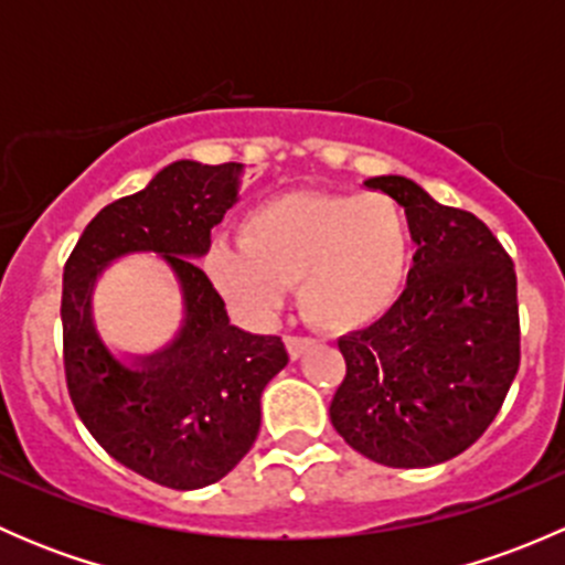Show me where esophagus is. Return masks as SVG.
<instances>
[{"label":"esophagus","mask_w":565,"mask_h":565,"mask_svg":"<svg viewBox=\"0 0 565 565\" xmlns=\"http://www.w3.org/2000/svg\"><path fill=\"white\" fill-rule=\"evenodd\" d=\"M311 347H315V341L311 339H303V335H287V352L292 361H300Z\"/></svg>","instance_id":"esophagus-1"}]
</instances>
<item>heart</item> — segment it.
Wrapping results in <instances>:
<instances>
[{
    "mask_svg": "<svg viewBox=\"0 0 565 565\" xmlns=\"http://www.w3.org/2000/svg\"><path fill=\"white\" fill-rule=\"evenodd\" d=\"M409 267V230L385 193L289 191L254 204L241 241L204 254L210 284L246 317L267 319L298 284L303 317L328 333H355L396 306Z\"/></svg>",
    "mask_w": 565,
    "mask_h": 565,
    "instance_id": "obj_1",
    "label": "heart"
}]
</instances>
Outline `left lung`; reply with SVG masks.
<instances>
[{"instance_id":"obj_1","label":"left lung","mask_w":565,"mask_h":565,"mask_svg":"<svg viewBox=\"0 0 565 565\" xmlns=\"http://www.w3.org/2000/svg\"><path fill=\"white\" fill-rule=\"evenodd\" d=\"M363 185L402 204L418 250L388 315L339 339L347 377L330 424L380 465H440L487 431L520 369L514 262L483 221L418 182Z\"/></svg>"}]
</instances>
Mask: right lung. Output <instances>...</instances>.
I'll list each match as a JSON object with an SVG mask.
<instances>
[{
	"label": "right lung",
	"instance_id": "1",
	"mask_svg": "<svg viewBox=\"0 0 565 565\" xmlns=\"http://www.w3.org/2000/svg\"><path fill=\"white\" fill-rule=\"evenodd\" d=\"M241 169L169 163L89 221L62 276L65 377L78 418L108 457L169 489H202L235 470L259 435L262 391L289 363L278 335L232 324L193 262L235 202ZM134 253L170 267L183 303L175 339L141 356L111 351L92 309L105 267Z\"/></svg>",
	"mask_w": 565,
	"mask_h": 565
}]
</instances>
